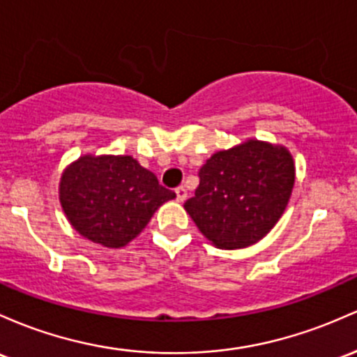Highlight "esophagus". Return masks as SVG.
<instances>
[{"instance_id":"34e87169","label":"esophagus","mask_w":357,"mask_h":357,"mask_svg":"<svg viewBox=\"0 0 357 357\" xmlns=\"http://www.w3.org/2000/svg\"><path fill=\"white\" fill-rule=\"evenodd\" d=\"M186 197H188V193H186L185 188H183V186H178V188H176V199H178L179 203L185 202Z\"/></svg>"}]
</instances>
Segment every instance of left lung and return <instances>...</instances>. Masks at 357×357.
Masks as SVG:
<instances>
[{
    "instance_id": "obj_1",
    "label": "left lung",
    "mask_w": 357,
    "mask_h": 357,
    "mask_svg": "<svg viewBox=\"0 0 357 357\" xmlns=\"http://www.w3.org/2000/svg\"><path fill=\"white\" fill-rule=\"evenodd\" d=\"M198 176L185 210L211 244L242 249L261 241L281 218L295 185V164L287 147L250 139L215 152Z\"/></svg>"
}]
</instances>
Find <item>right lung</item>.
Wrapping results in <instances>:
<instances>
[{"label":"right lung","instance_id":"1","mask_svg":"<svg viewBox=\"0 0 357 357\" xmlns=\"http://www.w3.org/2000/svg\"><path fill=\"white\" fill-rule=\"evenodd\" d=\"M176 198L132 155H83L66 167L59 199L70 225L105 248L127 245L154 211Z\"/></svg>","mask_w":357,"mask_h":357}]
</instances>
